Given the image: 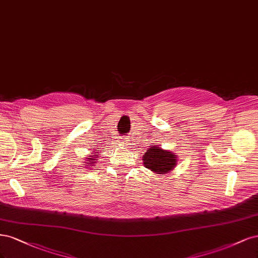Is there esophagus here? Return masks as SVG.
<instances>
[{"mask_svg": "<svg viewBox=\"0 0 258 258\" xmlns=\"http://www.w3.org/2000/svg\"><path fill=\"white\" fill-rule=\"evenodd\" d=\"M125 141H128V140H126V139H123V140H122V143H123V144H127V143H125Z\"/></svg>", "mask_w": 258, "mask_h": 258, "instance_id": "obj_1", "label": "esophagus"}]
</instances>
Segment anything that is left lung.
I'll return each mask as SVG.
<instances>
[{
    "mask_svg": "<svg viewBox=\"0 0 258 258\" xmlns=\"http://www.w3.org/2000/svg\"><path fill=\"white\" fill-rule=\"evenodd\" d=\"M143 161L146 168L155 173H168L177 164V155L168 150H163L159 146H154L148 149Z\"/></svg>",
    "mask_w": 258,
    "mask_h": 258,
    "instance_id": "8db88e82",
    "label": "left lung"
}]
</instances>
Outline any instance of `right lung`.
<instances>
[{
  "mask_svg": "<svg viewBox=\"0 0 258 258\" xmlns=\"http://www.w3.org/2000/svg\"><path fill=\"white\" fill-rule=\"evenodd\" d=\"M96 151H97V150H96ZM96 161H97V159H96V154L91 155L90 157H88V161L86 162V163H88V165H87V166H91V165H93L94 163H96Z\"/></svg>",
  "mask_w": 258,
  "mask_h": 258,
  "instance_id": "obj_1",
  "label": "right lung"
}]
</instances>
